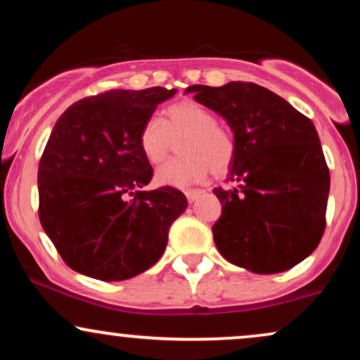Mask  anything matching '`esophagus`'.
<instances>
[{"label": "esophagus", "instance_id": "esophagus-1", "mask_svg": "<svg viewBox=\"0 0 360 360\" xmlns=\"http://www.w3.org/2000/svg\"><path fill=\"white\" fill-rule=\"evenodd\" d=\"M184 194H186V198H188L189 203H193V201H196L198 198H200L201 191H198V189H186Z\"/></svg>", "mask_w": 360, "mask_h": 360}]
</instances>
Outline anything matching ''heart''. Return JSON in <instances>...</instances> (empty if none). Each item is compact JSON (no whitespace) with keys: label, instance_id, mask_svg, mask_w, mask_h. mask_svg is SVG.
I'll use <instances>...</instances> for the list:
<instances>
[{"label":"heart","instance_id":"b5f03b06","mask_svg":"<svg viewBox=\"0 0 360 360\" xmlns=\"http://www.w3.org/2000/svg\"><path fill=\"white\" fill-rule=\"evenodd\" d=\"M179 139H183L179 143L183 157L157 169L159 184L183 188L201 183L212 172L220 176L233 164L237 154L233 134L221 127L217 115L201 103L177 101L167 106L164 120L148 118L139 135L140 150L150 164H160L172 152L174 140Z\"/></svg>","mask_w":360,"mask_h":360}]
</instances>
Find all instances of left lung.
Wrapping results in <instances>:
<instances>
[{"instance_id": "left-lung-1", "label": "left lung", "mask_w": 360, "mask_h": 360, "mask_svg": "<svg viewBox=\"0 0 360 360\" xmlns=\"http://www.w3.org/2000/svg\"><path fill=\"white\" fill-rule=\"evenodd\" d=\"M186 93L221 115L237 142L233 186L213 189L221 203L212 229L217 249L255 274L295 267L326 225L330 171L311 120L254 82L193 84Z\"/></svg>"}]
</instances>
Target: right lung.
Segmentation results:
<instances>
[{
  "instance_id": "obj_1",
  "label": "right lung",
  "mask_w": 360,
  "mask_h": 360,
  "mask_svg": "<svg viewBox=\"0 0 360 360\" xmlns=\"http://www.w3.org/2000/svg\"><path fill=\"white\" fill-rule=\"evenodd\" d=\"M176 89H111L74 103L53 127L39 164V218L71 269L100 281L152 267L188 200L150 183L139 135Z\"/></svg>"
}]
</instances>
